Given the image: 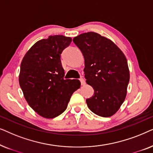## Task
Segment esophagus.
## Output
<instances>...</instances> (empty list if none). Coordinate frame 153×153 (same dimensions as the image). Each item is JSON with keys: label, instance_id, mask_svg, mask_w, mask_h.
<instances>
[{"label": "esophagus", "instance_id": "esophagus-1", "mask_svg": "<svg viewBox=\"0 0 153 153\" xmlns=\"http://www.w3.org/2000/svg\"><path fill=\"white\" fill-rule=\"evenodd\" d=\"M79 81H80L81 84L82 85H85V81L84 79H83V77H81V78L79 79Z\"/></svg>", "mask_w": 153, "mask_h": 153}]
</instances>
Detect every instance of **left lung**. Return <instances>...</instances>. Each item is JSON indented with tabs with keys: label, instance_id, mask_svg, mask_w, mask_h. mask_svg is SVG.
I'll list each match as a JSON object with an SVG mask.
<instances>
[{
	"label": "left lung",
	"instance_id": "left-lung-1",
	"mask_svg": "<svg viewBox=\"0 0 153 153\" xmlns=\"http://www.w3.org/2000/svg\"><path fill=\"white\" fill-rule=\"evenodd\" d=\"M73 42L84 57L86 83L94 89V95L86 100L88 106L97 116H111L124 102L129 81L124 53L97 33H82Z\"/></svg>",
	"mask_w": 153,
	"mask_h": 153
}]
</instances>
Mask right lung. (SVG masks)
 Returning <instances> with one entry per match:
<instances>
[{
    "label": "right lung",
    "mask_w": 153,
    "mask_h": 153,
    "mask_svg": "<svg viewBox=\"0 0 153 153\" xmlns=\"http://www.w3.org/2000/svg\"><path fill=\"white\" fill-rule=\"evenodd\" d=\"M72 38L49 36L28 50L21 63L19 81L24 97L35 112L53 118L66 109L70 97L80 88L78 79H65L60 54Z\"/></svg>",
    "instance_id": "obj_1"
}]
</instances>
